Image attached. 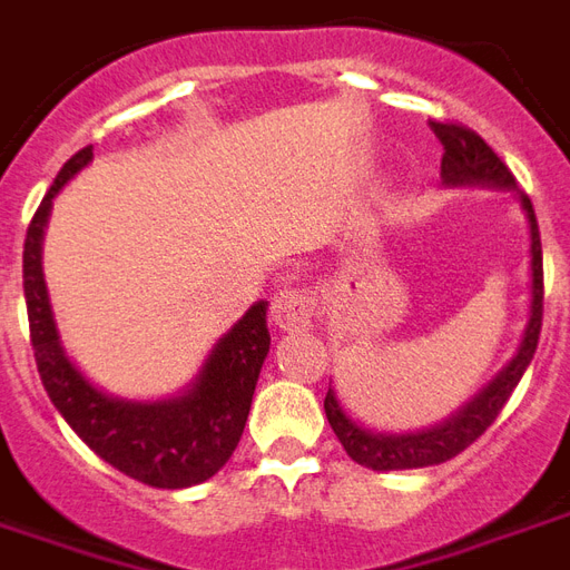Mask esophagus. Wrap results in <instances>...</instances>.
Wrapping results in <instances>:
<instances>
[{"mask_svg": "<svg viewBox=\"0 0 570 570\" xmlns=\"http://www.w3.org/2000/svg\"><path fill=\"white\" fill-rule=\"evenodd\" d=\"M315 312V297L309 288H282L273 303H269V315L279 324L282 331H306Z\"/></svg>", "mask_w": 570, "mask_h": 570, "instance_id": "esophagus-1", "label": "esophagus"}]
</instances>
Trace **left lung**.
<instances>
[{"label":"left lung","instance_id":"1","mask_svg":"<svg viewBox=\"0 0 570 570\" xmlns=\"http://www.w3.org/2000/svg\"><path fill=\"white\" fill-rule=\"evenodd\" d=\"M435 138L442 140V177L444 183H490V186L517 188L511 168L502 158L495 156L493 147L474 131V128L453 122V119H432L430 122ZM520 204L529 219V234H532V315L525 324L523 342L517 357L508 363L502 375H495L490 387H483L474 396L463 412L451 417L442 426L414 432V435H372L361 430L351 421L348 414L342 412L333 391L324 396V412L331 421L336 439L342 442L345 453L354 463L375 469V472H391V469H426V465H439L453 460L456 453H463L469 444L481 439L483 432L490 430V423L502 414V409L511 400L513 387L523 379L525 366L532 363L534 348H538V336H541V318H544V255H541V234H538V219H534L532 200L525 191H517Z\"/></svg>","mask_w":570,"mask_h":570}]
</instances>
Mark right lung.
Instances as JSON below:
<instances>
[{"instance_id":"1","label":"right lung","mask_w":570,"mask_h":570,"mask_svg":"<svg viewBox=\"0 0 570 570\" xmlns=\"http://www.w3.org/2000/svg\"><path fill=\"white\" fill-rule=\"evenodd\" d=\"M89 158L92 147H83L68 158L26 228L23 294L38 375L68 426L105 463L135 481L161 490L191 487L219 472L243 435L252 409V393L269 351L267 303H255L230 327V333L222 336L200 379L186 396L138 405V402L110 400L96 391L75 370V363L68 361L59 345L53 312L47 301L45 273H41V234L53 195Z\"/></svg>"}]
</instances>
